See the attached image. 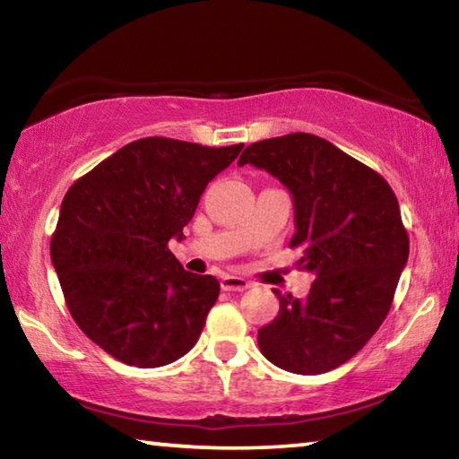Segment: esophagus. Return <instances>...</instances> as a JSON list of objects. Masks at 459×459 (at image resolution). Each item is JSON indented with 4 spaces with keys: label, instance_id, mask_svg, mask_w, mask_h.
I'll list each match as a JSON object with an SVG mask.
<instances>
[{
    "label": "esophagus",
    "instance_id": "esophagus-1",
    "mask_svg": "<svg viewBox=\"0 0 459 459\" xmlns=\"http://www.w3.org/2000/svg\"><path fill=\"white\" fill-rule=\"evenodd\" d=\"M251 285H253L251 281H247V279H243V277H235V275H224L221 281V287L224 291H245Z\"/></svg>",
    "mask_w": 459,
    "mask_h": 459
}]
</instances>
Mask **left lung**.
<instances>
[{
  "label": "left lung",
  "mask_w": 459,
  "mask_h": 459,
  "mask_svg": "<svg viewBox=\"0 0 459 459\" xmlns=\"http://www.w3.org/2000/svg\"><path fill=\"white\" fill-rule=\"evenodd\" d=\"M279 178L293 196L298 267L314 273L306 299L279 298L263 325V356L295 375H322L362 351L391 309L409 235L391 186L375 169L312 134L251 143L238 166Z\"/></svg>",
  "instance_id": "1"
}]
</instances>
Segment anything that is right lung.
I'll return each mask as SVG.
<instances>
[{
  "label": "right lung",
  "mask_w": 459,
  "mask_h": 459,
  "mask_svg": "<svg viewBox=\"0 0 459 459\" xmlns=\"http://www.w3.org/2000/svg\"><path fill=\"white\" fill-rule=\"evenodd\" d=\"M240 150L143 137L68 188L52 265L73 320L113 359L155 368L198 342L221 283L184 271L168 243L182 238L208 182Z\"/></svg>",
  "instance_id": "right-lung-1"
}]
</instances>
